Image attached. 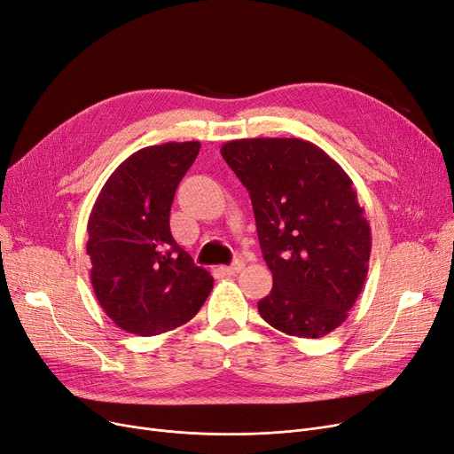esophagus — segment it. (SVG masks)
<instances>
[{"instance_id": "obj_1", "label": "esophagus", "mask_w": 454, "mask_h": 454, "mask_svg": "<svg viewBox=\"0 0 454 454\" xmlns=\"http://www.w3.org/2000/svg\"><path fill=\"white\" fill-rule=\"evenodd\" d=\"M243 269H245V263H243L241 260H238V262H233L231 265L221 267V270H223L224 274H228V276H231V274H238V272H241Z\"/></svg>"}]
</instances>
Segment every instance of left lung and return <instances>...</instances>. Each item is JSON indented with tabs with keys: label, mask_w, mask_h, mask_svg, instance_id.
<instances>
[{
	"label": "left lung",
	"mask_w": 454,
	"mask_h": 454,
	"mask_svg": "<svg viewBox=\"0 0 454 454\" xmlns=\"http://www.w3.org/2000/svg\"><path fill=\"white\" fill-rule=\"evenodd\" d=\"M221 153L247 187L272 289L262 317L297 338L336 330L365 284L371 228L347 172L302 139H239Z\"/></svg>",
	"instance_id": "left-lung-1"
}]
</instances>
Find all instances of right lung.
Masks as SVG:
<instances>
[{
  "label": "right lung",
  "mask_w": 454,
  "mask_h": 454,
  "mask_svg": "<svg viewBox=\"0 0 454 454\" xmlns=\"http://www.w3.org/2000/svg\"><path fill=\"white\" fill-rule=\"evenodd\" d=\"M200 152L199 141L131 153L109 176L89 216L90 282L107 317L137 336L191 321L213 276L196 267L170 233L174 192Z\"/></svg>",
  "instance_id": "obj_1"
}]
</instances>
